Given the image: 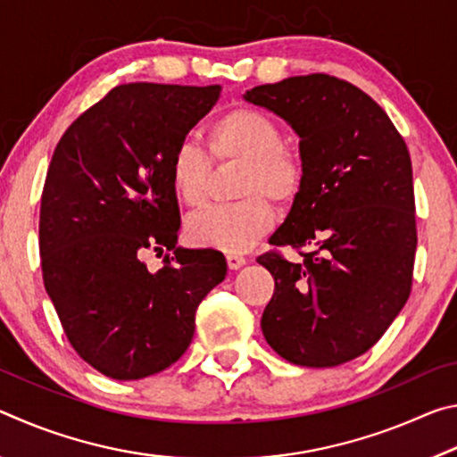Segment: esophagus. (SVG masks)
I'll use <instances>...</instances> for the list:
<instances>
[{"label": "esophagus", "mask_w": 457, "mask_h": 457, "mask_svg": "<svg viewBox=\"0 0 457 457\" xmlns=\"http://www.w3.org/2000/svg\"><path fill=\"white\" fill-rule=\"evenodd\" d=\"M226 258H228V266H229V270H237V268H242V266L245 264V256H244V253L229 252Z\"/></svg>", "instance_id": "esophagus-1"}]
</instances>
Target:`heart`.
<instances>
[{"instance_id": "b5f03b06", "label": "heart", "mask_w": 457, "mask_h": 457, "mask_svg": "<svg viewBox=\"0 0 457 457\" xmlns=\"http://www.w3.org/2000/svg\"><path fill=\"white\" fill-rule=\"evenodd\" d=\"M207 141L215 161L242 163L236 204L213 205L193 213L187 234L195 244L221 252H244L256 244L274 223V207L292 204L303 191L306 167L290 146L284 130L270 114L252 106L229 108L212 122ZM212 161L199 145L181 141L169 159V179L183 204L197 207L207 197Z\"/></svg>"}]
</instances>
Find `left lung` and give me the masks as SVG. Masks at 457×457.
<instances>
[{
    "label": "left lung",
    "mask_w": 457,
    "mask_h": 457,
    "mask_svg": "<svg viewBox=\"0 0 457 457\" xmlns=\"http://www.w3.org/2000/svg\"><path fill=\"white\" fill-rule=\"evenodd\" d=\"M244 98L288 122L306 167L303 191L270 237L304 260L258 258L276 282L262 332L294 365H343L385 335L411 292L417 229L407 145L373 98L328 74L262 84Z\"/></svg>",
    "instance_id": "left-lung-1"
}]
</instances>
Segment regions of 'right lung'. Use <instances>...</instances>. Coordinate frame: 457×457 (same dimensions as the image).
<instances>
[{
    "instance_id": "right-lung-1",
    "label": "right lung",
    "mask_w": 457,
    "mask_h": 457,
    "mask_svg": "<svg viewBox=\"0 0 457 457\" xmlns=\"http://www.w3.org/2000/svg\"><path fill=\"white\" fill-rule=\"evenodd\" d=\"M220 92L120 84L54 149L40 207L44 286L74 351L111 378L135 381L179 361L199 303L228 274L221 252L177 245L169 179L173 149ZM165 249L164 266L146 269L144 253Z\"/></svg>"
}]
</instances>
